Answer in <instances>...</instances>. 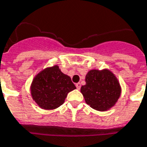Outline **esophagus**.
<instances>
[{"mask_svg": "<svg viewBox=\"0 0 147 147\" xmlns=\"http://www.w3.org/2000/svg\"><path fill=\"white\" fill-rule=\"evenodd\" d=\"M76 88L78 89V90H80V88H81V83L78 82V83L76 84Z\"/></svg>", "mask_w": 147, "mask_h": 147, "instance_id": "esophagus-1", "label": "esophagus"}]
</instances>
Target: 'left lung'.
Returning <instances> with one entry per match:
<instances>
[{"label":"left lung","mask_w":147,"mask_h":147,"mask_svg":"<svg viewBox=\"0 0 147 147\" xmlns=\"http://www.w3.org/2000/svg\"><path fill=\"white\" fill-rule=\"evenodd\" d=\"M81 93L86 103L93 109L106 111L115 106L121 93L118 79L108 69H93L86 76Z\"/></svg>","instance_id":"8db88e82"}]
</instances>
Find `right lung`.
<instances>
[{
    "mask_svg": "<svg viewBox=\"0 0 147 147\" xmlns=\"http://www.w3.org/2000/svg\"><path fill=\"white\" fill-rule=\"evenodd\" d=\"M76 89L68 76L57 65L44 68L34 77L30 86L32 100L44 110H54L62 105L68 93Z\"/></svg>",
    "mask_w": 147,
    "mask_h": 147,
    "instance_id": "obj_1",
    "label": "right lung"
}]
</instances>
